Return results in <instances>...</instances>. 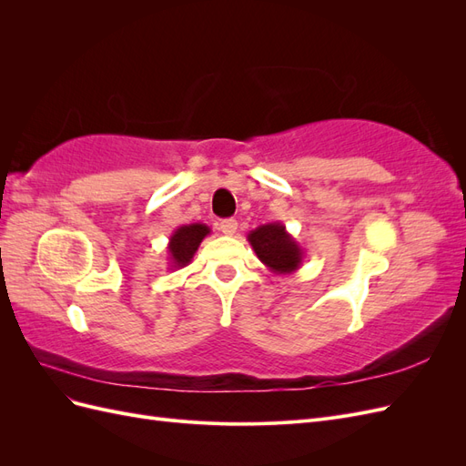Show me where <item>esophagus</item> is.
I'll use <instances>...</instances> for the list:
<instances>
[{
    "instance_id": "1",
    "label": "esophagus",
    "mask_w": 466,
    "mask_h": 466,
    "mask_svg": "<svg viewBox=\"0 0 466 466\" xmlns=\"http://www.w3.org/2000/svg\"><path fill=\"white\" fill-rule=\"evenodd\" d=\"M218 229H219L223 235L231 237V235L237 233V221H235V219H221L219 225H218Z\"/></svg>"
}]
</instances>
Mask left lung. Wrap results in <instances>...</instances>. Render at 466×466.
I'll list each match as a JSON object with an SVG mask.
<instances>
[{"label":"left lung","mask_w":466,"mask_h":466,"mask_svg":"<svg viewBox=\"0 0 466 466\" xmlns=\"http://www.w3.org/2000/svg\"><path fill=\"white\" fill-rule=\"evenodd\" d=\"M247 241L258 260L274 274H293L303 264L305 252L288 233L284 223H264L247 235Z\"/></svg>","instance_id":"obj_1"}]
</instances>
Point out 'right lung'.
I'll return each mask as SVG.
<instances>
[{"instance_id": "1", "label": "right lung", "mask_w": 466, "mask_h": 466, "mask_svg": "<svg viewBox=\"0 0 466 466\" xmlns=\"http://www.w3.org/2000/svg\"><path fill=\"white\" fill-rule=\"evenodd\" d=\"M211 233L206 223H188L180 225L178 229L168 238V266L173 270H180L192 262L196 250H198L200 243Z\"/></svg>"}]
</instances>
